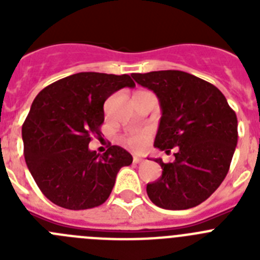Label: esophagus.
Wrapping results in <instances>:
<instances>
[{"mask_svg": "<svg viewBox=\"0 0 260 260\" xmlns=\"http://www.w3.org/2000/svg\"><path fill=\"white\" fill-rule=\"evenodd\" d=\"M133 161H134L135 164H138V162L143 161V158L139 157V156H134V157H133Z\"/></svg>", "mask_w": 260, "mask_h": 260, "instance_id": "34e87169", "label": "esophagus"}]
</instances>
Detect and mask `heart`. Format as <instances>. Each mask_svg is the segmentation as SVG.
<instances>
[{
  "mask_svg": "<svg viewBox=\"0 0 260 260\" xmlns=\"http://www.w3.org/2000/svg\"><path fill=\"white\" fill-rule=\"evenodd\" d=\"M150 139L151 132L148 128H144V130H141V132H134L126 135L123 142H125V144L128 148H132V150L135 151H141L148 144Z\"/></svg>",
  "mask_w": 260,
  "mask_h": 260,
  "instance_id": "b5f03b06",
  "label": "heart"
}]
</instances>
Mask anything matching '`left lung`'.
I'll return each instance as SVG.
<instances>
[{
    "mask_svg": "<svg viewBox=\"0 0 260 260\" xmlns=\"http://www.w3.org/2000/svg\"><path fill=\"white\" fill-rule=\"evenodd\" d=\"M153 91L161 107L156 148H176L173 162L155 158L161 177L147 185L153 204L187 210L201 204L221 185L237 146V116L217 87L180 70L133 74Z\"/></svg>",
    "mask_w": 260,
    "mask_h": 260,
    "instance_id": "8db88e82",
    "label": "left lung"
}]
</instances>
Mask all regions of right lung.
<instances>
[{
  "instance_id": "1",
  "label": "right lung",
  "mask_w": 260,
  "mask_h": 260,
  "mask_svg": "<svg viewBox=\"0 0 260 260\" xmlns=\"http://www.w3.org/2000/svg\"><path fill=\"white\" fill-rule=\"evenodd\" d=\"M130 75L78 73L41 89L22 126L24 158L41 192L59 207L88 210L109 198L119 169L133 156L119 146L103 155L89 151L102 137L104 103Z\"/></svg>"
}]
</instances>
